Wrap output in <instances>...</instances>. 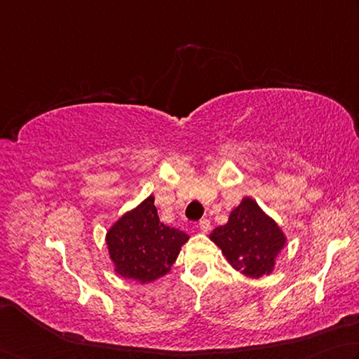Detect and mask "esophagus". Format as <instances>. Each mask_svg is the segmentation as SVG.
Returning <instances> with one entry per match:
<instances>
[{
    "instance_id": "obj_1",
    "label": "esophagus",
    "mask_w": 359,
    "mask_h": 359,
    "mask_svg": "<svg viewBox=\"0 0 359 359\" xmlns=\"http://www.w3.org/2000/svg\"><path fill=\"white\" fill-rule=\"evenodd\" d=\"M198 229L202 230V231H210L211 230V222H210V219H202V221L198 222Z\"/></svg>"
}]
</instances>
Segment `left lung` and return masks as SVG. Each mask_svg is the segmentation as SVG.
Instances as JSON below:
<instances>
[{
	"label": "left lung",
	"mask_w": 359,
	"mask_h": 359,
	"mask_svg": "<svg viewBox=\"0 0 359 359\" xmlns=\"http://www.w3.org/2000/svg\"><path fill=\"white\" fill-rule=\"evenodd\" d=\"M210 238L230 265L249 278L271 273L276 255L285 244L278 224L249 197L243 198L230 212L229 222L217 227Z\"/></svg>",
	"instance_id": "obj_1"
}]
</instances>
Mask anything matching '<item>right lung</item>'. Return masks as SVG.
Here are the masks:
<instances>
[{"label":"right lung","instance_id":"obj_1","mask_svg":"<svg viewBox=\"0 0 359 359\" xmlns=\"http://www.w3.org/2000/svg\"><path fill=\"white\" fill-rule=\"evenodd\" d=\"M187 240L184 231L161 222L153 196L126 212L107 233L116 273L142 284L167 274Z\"/></svg>","mask_w":359,"mask_h":359}]
</instances>
